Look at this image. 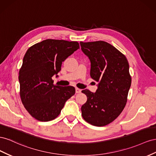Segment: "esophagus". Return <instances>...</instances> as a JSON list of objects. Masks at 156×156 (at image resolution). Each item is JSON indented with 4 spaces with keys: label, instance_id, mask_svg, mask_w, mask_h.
<instances>
[{
    "label": "esophagus",
    "instance_id": "34e87169",
    "mask_svg": "<svg viewBox=\"0 0 156 156\" xmlns=\"http://www.w3.org/2000/svg\"><path fill=\"white\" fill-rule=\"evenodd\" d=\"M81 91H82V90H80V89H79V88H78V87H76V93H80Z\"/></svg>",
    "mask_w": 156,
    "mask_h": 156
}]
</instances>
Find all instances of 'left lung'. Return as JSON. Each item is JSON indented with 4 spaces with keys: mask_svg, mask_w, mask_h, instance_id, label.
<instances>
[{
    "mask_svg": "<svg viewBox=\"0 0 156 156\" xmlns=\"http://www.w3.org/2000/svg\"><path fill=\"white\" fill-rule=\"evenodd\" d=\"M91 62L90 76L99 82L95 93L82 92L87 96L82 106V115L93 126L102 127L116 119L125 108L131 84L126 57L104 41L80 42Z\"/></svg>",
    "mask_w": 156,
    "mask_h": 156,
    "instance_id": "1",
    "label": "left lung"
}]
</instances>
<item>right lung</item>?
<instances>
[{"instance_id": "obj_1", "label": "right lung", "mask_w": 156, "mask_h": 156, "mask_svg": "<svg viewBox=\"0 0 156 156\" xmlns=\"http://www.w3.org/2000/svg\"><path fill=\"white\" fill-rule=\"evenodd\" d=\"M79 48L78 42L47 39L27 51L19 72L20 93L31 116L41 122L54 119L74 95V87L55 86L52 76L61 70L62 62Z\"/></svg>"}]
</instances>
